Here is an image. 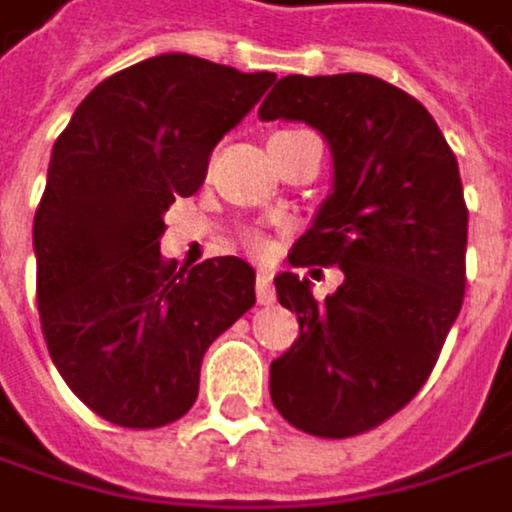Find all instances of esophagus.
Instances as JSON below:
<instances>
[{"label": "esophagus", "mask_w": 512, "mask_h": 512, "mask_svg": "<svg viewBox=\"0 0 512 512\" xmlns=\"http://www.w3.org/2000/svg\"><path fill=\"white\" fill-rule=\"evenodd\" d=\"M256 298H259V304H271L274 301V286H271V274L268 271H259V277H256Z\"/></svg>", "instance_id": "34e87169"}]
</instances>
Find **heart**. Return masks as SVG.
Segmentation results:
<instances>
[{
	"mask_svg": "<svg viewBox=\"0 0 512 512\" xmlns=\"http://www.w3.org/2000/svg\"><path fill=\"white\" fill-rule=\"evenodd\" d=\"M247 244H250L253 250H265V241H262L259 235H250V241H247Z\"/></svg>",
	"mask_w": 512,
	"mask_h": 512,
	"instance_id": "obj_1",
	"label": "heart"
}]
</instances>
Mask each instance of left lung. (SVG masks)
<instances>
[{
	"label": "left lung",
	"instance_id": "1",
	"mask_svg": "<svg viewBox=\"0 0 512 512\" xmlns=\"http://www.w3.org/2000/svg\"><path fill=\"white\" fill-rule=\"evenodd\" d=\"M259 117L304 120L326 135L335 193L289 265L344 271L326 298H313L307 277H274L298 338L271 362V401L298 431L353 437L413 401L462 310L468 205L459 162L434 117L374 75H286Z\"/></svg>",
	"mask_w": 512,
	"mask_h": 512
}]
</instances>
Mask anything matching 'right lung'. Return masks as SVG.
<instances>
[{"mask_svg":"<svg viewBox=\"0 0 512 512\" xmlns=\"http://www.w3.org/2000/svg\"><path fill=\"white\" fill-rule=\"evenodd\" d=\"M271 72L162 53L105 78L53 144L35 211V298L69 389L123 428H162L199 398L208 347L256 304L238 256L162 259V214L205 183L217 141Z\"/></svg>","mask_w":512,"mask_h":512,"instance_id":"1","label":"right lung"}]
</instances>
